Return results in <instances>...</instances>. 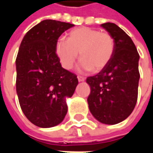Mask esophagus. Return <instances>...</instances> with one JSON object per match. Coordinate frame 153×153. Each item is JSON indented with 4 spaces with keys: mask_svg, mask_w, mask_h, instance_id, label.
<instances>
[{
    "mask_svg": "<svg viewBox=\"0 0 153 153\" xmlns=\"http://www.w3.org/2000/svg\"><path fill=\"white\" fill-rule=\"evenodd\" d=\"M78 80H79V82H83V81L85 80V78L83 76H80V75H79V76H78Z\"/></svg>",
    "mask_w": 153,
    "mask_h": 153,
    "instance_id": "1",
    "label": "esophagus"
}]
</instances>
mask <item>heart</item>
Here are the masks:
<instances>
[{
	"label": "heart",
	"instance_id": "b5f03b06",
	"mask_svg": "<svg viewBox=\"0 0 153 153\" xmlns=\"http://www.w3.org/2000/svg\"><path fill=\"white\" fill-rule=\"evenodd\" d=\"M114 51L115 41L109 33L88 27L74 29L68 34L67 41L59 40L56 45L57 56L65 70L73 68L79 52L81 72L102 70L109 63Z\"/></svg>",
	"mask_w": 153,
	"mask_h": 153
}]
</instances>
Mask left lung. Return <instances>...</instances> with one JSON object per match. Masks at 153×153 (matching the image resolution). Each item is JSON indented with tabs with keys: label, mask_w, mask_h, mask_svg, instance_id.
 Segmentation results:
<instances>
[{
	"label": "left lung",
	"mask_w": 153,
	"mask_h": 153,
	"mask_svg": "<svg viewBox=\"0 0 153 153\" xmlns=\"http://www.w3.org/2000/svg\"><path fill=\"white\" fill-rule=\"evenodd\" d=\"M115 41L109 63L86 82L91 88L88 97L90 112L98 121L115 125L125 120L134 109L138 99L139 55L133 41L113 23L101 25Z\"/></svg>",
	"instance_id": "left-lung-1"
}]
</instances>
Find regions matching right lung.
Masks as SVG:
<instances>
[{
  "label": "right lung",
  "instance_id": "right-lung-1",
  "mask_svg": "<svg viewBox=\"0 0 153 153\" xmlns=\"http://www.w3.org/2000/svg\"><path fill=\"white\" fill-rule=\"evenodd\" d=\"M74 26L46 19L25 34L16 57V92L23 112L41 128H51L63 121L66 99L78 85L74 74L61 66L56 52L57 40Z\"/></svg>",
  "mask_w": 153,
  "mask_h": 153
}]
</instances>
